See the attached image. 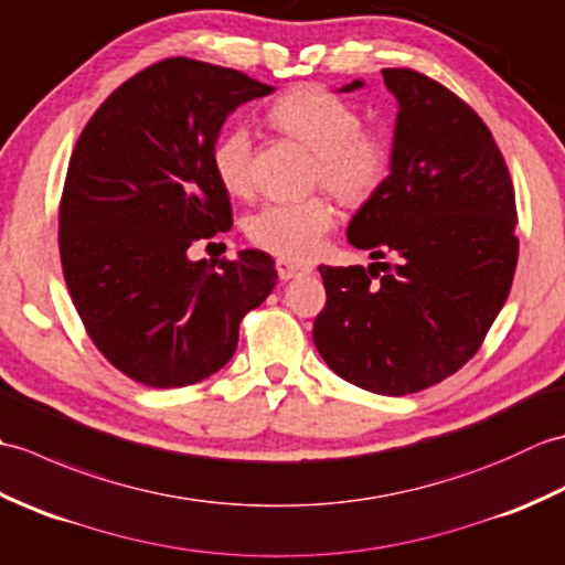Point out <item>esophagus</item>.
<instances>
[{
	"mask_svg": "<svg viewBox=\"0 0 565 565\" xmlns=\"http://www.w3.org/2000/svg\"><path fill=\"white\" fill-rule=\"evenodd\" d=\"M276 271H279L281 281H289V279H296V276L310 274V271H313V267H306V264H296V262H289V259H279V262H276Z\"/></svg>",
	"mask_w": 565,
	"mask_h": 565,
	"instance_id": "esophagus-1",
	"label": "esophagus"
}]
</instances>
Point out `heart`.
Wrapping results in <instances>:
<instances>
[{"mask_svg":"<svg viewBox=\"0 0 565 565\" xmlns=\"http://www.w3.org/2000/svg\"><path fill=\"white\" fill-rule=\"evenodd\" d=\"M267 121L316 152L313 184L326 186L342 203L362 206L386 182L391 146L352 102L318 84L276 97ZM213 172L227 194L245 199L255 191V138L245 126L225 128L211 150ZM338 213L326 196L274 201L249 218L247 235L259 249L289 262H308L332 231Z\"/></svg>","mask_w":565,"mask_h":565,"instance_id":"1","label":"heart"}]
</instances>
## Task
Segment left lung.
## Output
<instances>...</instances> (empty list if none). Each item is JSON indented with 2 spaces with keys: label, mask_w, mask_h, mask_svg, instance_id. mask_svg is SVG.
<instances>
[{
  "label": "left lung",
  "mask_w": 565,
  "mask_h": 565,
  "mask_svg": "<svg viewBox=\"0 0 565 565\" xmlns=\"http://www.w3.org/2000/svg\"><path fill=\"white\" fill-rule=\"evenodd\" d=\"M383 82L401 106L391 174L347 237L395 264H320L328 301L313 342L344 381L407 395L456 374L483 344L518 267V206L505 158L471 106L411 67L383 70Z\"/></svg>",
  "instance_id": "left-lung-1"
}]
</instances>
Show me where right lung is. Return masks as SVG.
I'll use <instances>...</instances> for the list:
<instances>
[{"label": "right lung", "mask_w": 565, "mask_h": 565, "mask_svg": "<svg viewBox=\"0 0 565 565\" xmlns=\"http://www.w3.org/2000/svg\"><path fill=\"white\" fill-rule=\"evenodd\" d=\"M274 87L191 57L160 60L109 94L72 150L60 262L84 330L150 388H182L231 362L237 330L279 276L267 252L189 259L231 231L211 150L239 104Z\"/></svg>", "instance_id": "obj_1"}]
</instances>
